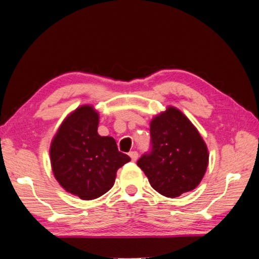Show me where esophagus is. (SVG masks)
Instances as JSON below:
<instances>
[{
  "label": "esophagus",
  "instance_id": "obj_1",
  "mask_svg": "<svg viewBox=\"0 0 259 259\" xmlns=\"http://www.w3.org/2000/svg\"><path fill=\"white\" fill-rule=\"evenodd\" d=\"M130 157H131V159H132V161H136L138 159V152H136V151L130 152Z\"/></svg>",
  "mask_w": 259,
  "mask_h": 259
}]
</instances>
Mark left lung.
Wrapping results in <instances>:
<instances>
[{"mask_svg": "<svg viewBox=\"0 0 259 259\" xmlns=\"http://www.w3.org/2000/svg\"><path fill=\"white\" fill-rule=\"evenodd\" d=\"M150 132L151 152L137 164L151 186L168 198L196 189L206 172L208 151L193 123L169 106L152 119Z\"/></svg>", "mask_w": 259, "mask_h": 259, "instance_id": "left-lung-1", "label": "left lung"}]
</instances>
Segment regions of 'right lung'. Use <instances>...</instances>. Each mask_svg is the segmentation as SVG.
I'll return each mask as SVG.
<instances>
[{
	"instance_id": "obj_1",
	"label": "right lung",
	"mask_w": 259,
	"mask_h": 259,
	"mask_svg": "<svg viewBox=\"0 0 259 259\" xmlns=\"http://www.w3.org/2000/svg\"><path fill=\"white\" fill-rule=\"evenodd\" d=\"M99 113L93 106L77 107L63 120L51 144L55 179L80 199L101 197L114 185L116 171L131 160L112 137L98 133Z\"/></svg>"
}]
</instances>
